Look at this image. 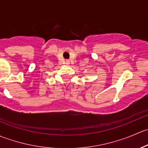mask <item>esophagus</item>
I'll return each mask as SVG.
<instances>
[{"label": "esophagus", "instance_id": "esophagus-1", "mask_svg": "<svg viewBox=\"0 0 148 148\" xmlns=\"http://www.w3.org/2000/svg\"><path fill=\"white\" fill-rule=\"evenodd\" d=\"M66 64H69V60L66 61Z\"/></svg>", "mask_w": 148, "mask_h": 148}]
</instances>
